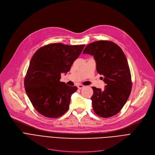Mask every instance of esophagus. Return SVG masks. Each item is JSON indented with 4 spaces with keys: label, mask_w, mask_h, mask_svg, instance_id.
I'll return each mask as SVG.
<instances>
[{
    "label": "esophagus",
    "mask_w": 155,
    "mask_h": 155,
    "mask_svg": "<svg viewBox=\"0 0 155 155\" xmlns=\"http://www.w3.org/2000/svg\"><path fill=\"white\" fill-rule=\"evenodd\" d=\"M84 87H85V86L83 85H78V86H77V87H78V89H82V88H83Z\"/></svg>",
    "instance_id": "esophagus-1"
}]
</instances>
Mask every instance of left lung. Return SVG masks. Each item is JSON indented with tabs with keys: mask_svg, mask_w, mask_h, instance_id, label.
<instances>
[{
	"mask_svg": "<svg viewBox=\"0 0 155 155\" xmlns=\"http://www.w3.org/2000/svg\"><path fill=\"white\" fill-rule=\"evenodd\" d=\"M84 54L94 56L97 71L104 77V91L92 87V107L97 116L108 118L122 109L131 92L132 82L128 62L122 49L109 41L88 45Z\"/></svg>",
	"mask_w": 155,
	"mask_h": 155,
	"instance_id": "obj_1",
	"label": "left lung"
}]
</instances>
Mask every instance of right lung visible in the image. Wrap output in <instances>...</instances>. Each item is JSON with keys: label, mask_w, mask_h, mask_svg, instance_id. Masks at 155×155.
Listing matches in <instances>:
<instances>
[{"label": "right lung", "mask_w": 155, "mask_h": 155, "mask_svg": "<svg viewBox=\"0 0 155 155\" xmlns=\"http://www.w3.org/2000/svg\"><path fill=\"white\" fill-rule=\"evenodd\" d=\"M84 47L50 44L38 49L32 56L24 88L33 107L41 115L57 118L68 110L71 96L77 87L60 82L61 73L70 71Z\"/></svg>", "instance_id": "1"}]
</instances>
